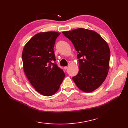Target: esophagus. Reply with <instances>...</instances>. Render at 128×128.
Wrapping results in <instances>:
<instances>
[{"label":"esophagus","mask_w":128,"mask_h":128,"mask_svg":"<svg viewBox=\"0 0 128 128\" xmlns=\"http://www.w3.org/2000/svg\"><path fill=\"white\" fill-rule=\"evenodd\" d=\"M68 68H69V66H65V67H64V69H66H66H68Z\"/></svg>","instance_id":"esophagus-1"}]
</instances>
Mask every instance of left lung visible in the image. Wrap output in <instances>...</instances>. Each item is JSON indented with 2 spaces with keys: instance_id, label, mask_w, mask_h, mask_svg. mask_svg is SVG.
<instances>
[{
  "instance_id": "1",
  "label": "left lung",
  "mask_w": 128,
  "mask_h": 128,
  "mask_svg": "<svg viewBox=\"0 0 128 128\" xmlns=\"http://www.w3.org/2000/svg\"><path fill=\"white\" fill-rule=\"evenodd\" d=\"M74 44L79 71L72 80L78 88L91 92L102 85L110 69V50L106 40L94 31L78 28L62 32Z\"/></svg>"
}]
</instances>
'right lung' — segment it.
Wrapping results in <instances>:
<instances>
[{
    "mask_svg": "<svg viewBox=\"0 0 128 128\" xmlns=\"http://www.w3.org/2000/svg\"><path fill=\"white\" fill-rule=\"evenodd\" d=\"M60 33L40 32L29 40L24 48L22 59L24 72L35 90L45 96L57 92L65 74L56 63L54 47Z\"/></svg>",
    "mask_w": 128,
    "mask_h": 128,
    "instance_id": "right-lung-1",
    "label": "right lung"
}]
</instances>
